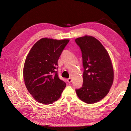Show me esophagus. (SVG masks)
Wrapping results in <instances>:
<instances>
[{
	"instance_id": "1",
	"label": "esophagus",
	"mask_w": 131,
	"mask_h": 131,
	"mask_svg": "<svg viewBox=\"0 0 131 131\" xmlns=\"http://www.w3.org/2000/svg\"><path fill=\"white\" fill-rule=\"evenodd\" d=\"M72 78H68V79H67V82H68V83H70L72 82Z\"/></svg>"
}]
</instances>
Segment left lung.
Returning a JSON list of instances; mask_svg holds the SVG:
<instances>
[{
  "mask_svg": "<svg viewBox=\"0 0 131 131\" xmlns=\"http://www.w3.org/2000/svg\"><path fill=\"white\" fill-rule=\"evenodd\" d=\"M80 47L84 67L83 84L76 89L78 97L92 104L104 98L114 80V70L109 53L97 39L85 35L75 39Z\"/></svg>",
  "mask_w": 131,
  "mask_h": 131,
  "instance_id": "left-lung-1",
  "label": "left lung"
}]
</instances>
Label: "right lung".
Segmentation results:
<instances>
[{"mask_svg": "<svg viewBox=\"0 0 131 131\" xmlns=\"http://www.w3.org/2000/svg\"><path fill=\"white\" fill-rule=\"evenodd\" d=\"M69 40L42 38L26 57L23 78L26 88L35 100L43 104L57 101L66 86L59 78L58 60Z\"/></svg>", "mask_w": 131, "mask_h": 131, "instance_id": "add662e5", "label": "right lung"}]
</instances>
